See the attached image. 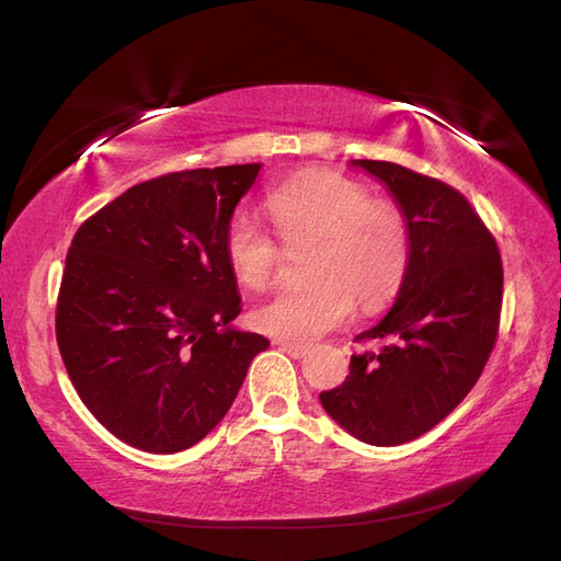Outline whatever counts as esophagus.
<instances>
[{
	"label": "esophagus",
	"mask_w": 561,
	"mask_h": 561,
	"mask_svg": "<svg viewBox=\"0 0 561 561\" xmlns=\"http://www.w3.org/2000/svg\"><path fill=\"white\" fill-rule=\"evenodd\" d=\"M278 346H280V351H285L287 355H290V358H304V355L309 353V346L307 344H295V342H278Z\"/></svg>",
	"instance_id": "esophagus-1"
}]
</instances>
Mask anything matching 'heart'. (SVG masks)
<instances>
[{"instance_id": "1", "label": "heart", "mask_w": 561, "mask_h": 561, "mask_svg": "<svg viewBox=\"0 0 561 561\" xmlns=\"http://www.w3.org/2000/svg\"><path fill=\"white\" fill-rule=\"evenodd\" d=\"M264 210L283 245L313 243L304 287H287L252 313L254 328L307 344L351 318L355 301L379 309L407 274L410 222L393 201L371 198L367 186L332 171H307L266 194ZM233 278L250 290L276 280L280 245L245 213L225 229Z\"/></svg>"}]
</instances>
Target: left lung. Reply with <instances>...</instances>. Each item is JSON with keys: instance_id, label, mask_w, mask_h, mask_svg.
Returning <instances> with one entry per match:
<instances>
[{"instance_id": "obj_1", "label": "left lung", "mask_w": 561, "mask_h": 561, "mask_svg": "<svg viewBox=\"0 0 561 561\" xmlns=\"http://www.w3.org/2000/svg\"><path fill=\"white\" fill-rule=\"evenodd\" d=\"M410 222V264L393 309L355 342L381 351L351 358L325 412L367 445L412 443L449 416L478 383L496 346L503 264L494 233L451 184L400 163L360 159Z\"/></svg>"}]
</instances>
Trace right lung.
<instances>
[{"mask_svg": "<svg viewBox=\"0 0 561 561\" xmlns=\"http://www.w3.org/2000/svg\"><path fill=\"white\" fill-rule=\"evenodd\" d=\"M262 163L194 168L130 186L65 257L56 339L89 412L122 443L175 454L229 412L268 342L236 332L225 229Z\"/></svg>", "mask_w": 561, "mask_h": 561, "instance_id": "1", "label": "right lung"}]
</instances>
